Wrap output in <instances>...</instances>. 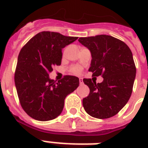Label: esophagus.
Listing matches in <instances>:
<instances>
[{"label":"esophagus","instance_id":"obj_1","mask_svg":"<svg viewBox=\"0 0 148 148\" xmlns=\"http://www.w3.org/2000/svg\"><path fill=\"white\" fill-rule=\"evenodd\" d=\"M79 82H80V84H82L84 83V82H83V78H81V77H80V78H79Z\"/></svg>","mask_w":148,"mask_h":148}]
</instances>
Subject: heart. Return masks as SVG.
<instances>
[{
    "label": "heart",
    "mask_w": 148,
    "mask_h": 148,
    "mask_svg": "<svg viewBox=\"0 0 148 148\" xmlns=\"http://www.w3.org/2000/svg\"><path fill=\"white\" fill-rule=\"evenodd\" d=\"M70 72L72 73V74H76V75H78V74H81L82 71H83V68L80 65H73L71 67H70L69 69Z\"/></svg>",
    "instance_id": "heart-1"
}]
</instances>
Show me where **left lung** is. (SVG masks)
Instances as JSON below:
<instances>
[{
	"label": "left lung",
	"mask_w": 148,
	"mask_h": 148,
	"mask_svg": "<svg viewBox=\"0 0 148 148\" xmlns=\"http://www.w3.org/2000/svg\"><path fill=\"white\" fill-rule=\"evenodd\" d=\"M78 41L91 53L89 71L103 78L97 84L84 79L90 88L89 95L83 99L84 108L99 119L113 117L127 103L133 90L136 67L132 52L125 43L110 35L80 38Z\"/></svg>",
	"instance_id": "left-lung-1"
}]
</instances>
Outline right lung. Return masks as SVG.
I'll return each mask as SVG.
<instances>
[{
	"label": "right lung",
	"instance_id": "right-lung-1",
	"mask_svg": "<svg viewBox=\"0 0 148 148\" xmlns=\"http://www.w3.org/2000/svg\"><path fill=\"white\" fill-rule=\"evenodd\" d=\"M77 39L57 32L42 31L20 51L15 86L22 108L34 119L46 121L59 116L65 97L79 86L77 77L66 75L58 82L49 78L53 67L61 64L62 48Z\"/></svg>",
	"mask_w": 148,
	"mask_h": 148
}]
</instances>
